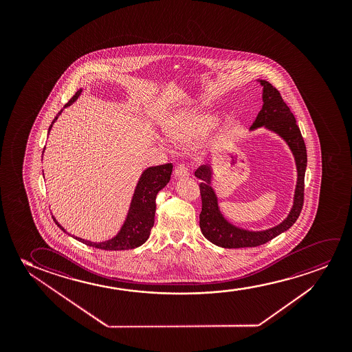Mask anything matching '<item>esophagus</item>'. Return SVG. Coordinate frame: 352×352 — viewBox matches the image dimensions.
<instances>
[{
	"instance_id": "obj_1",
	"label": "esophagus",
	"mask_w": 352,
	"mask_h": 352,
	"mask_svg": "<svg viewBox=\"0 0 352 352\" xmlns=\"http://www.w3.org/2000/svg\"><path fill=\"white\" fill-rule=\"evenodd\" d=\"M188 174H190V170H188V164H180L174 169V175L177 178H185V177H188Z\"/></svg>"
}]
</instances>
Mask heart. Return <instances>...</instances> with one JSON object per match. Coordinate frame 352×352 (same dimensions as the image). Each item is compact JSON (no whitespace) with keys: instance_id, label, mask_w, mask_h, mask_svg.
I'll return each mask as SVG.
<instances>
[{"instance_id":"obj_1","label":"heart","mask_w":352,"mask_h":352,"mask_svg":"<svg viewBox=\"0 0 352 352\" xmlns=\"http://www.w3.org/2000/svg\"><path fill=\"white\" fill-rule=\"evenodd\" d=\"M207 118L193 116L188 119H175L164 125L166 133L179 142H191L197 140L207 129Z\"/></svg>"}]
</instances>
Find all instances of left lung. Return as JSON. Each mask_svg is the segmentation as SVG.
Here are the masks:
<instances>
[{
    "label": "left lung",
    "instance_id": "left-lung-1",
    "mask_svg": "<svg viewBox=\"0 0 352 352\" xmlns=\"http://www.w3.org/2000/svg\"><path fill=\"white\" fill-rule=\"evenodd\" d=\"M263 87V106L251 125V130L260 126L278 133L289 144L294 153L297 166V185L294 191V207L289 217L278 226L261 232L246 231L233 226L222 217L217 206V197L212 188V168L210 166H201L195 175L202 180L199 191L202 198V212L199 214V227L203 236L212 244L225 249L236 248H255L265 244L280 233L287 231L297 221L304 203V175L307 168V148L292 111L285 103L280 92L270 82L260 80Z\"/></svg>",
    "mask_w": 352,
    "mask_h": 352
}]
</instances>
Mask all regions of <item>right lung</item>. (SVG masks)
Listing matches in <instances>:
<instances>
[{
  "label": "right lung",
  "mask_w": 352,
  "mask_h": 352,
  "mask_svg": "<svg viewBox=\"0 0 352 352\" xmlns=\"http://www.w3.org/2000/svg\"><path fill=\"white\" fill-rule=\"evenodd\" d=\"M82 91V89H79L76 92V95L65 104V108L71 106L73 102L80 96ZM61 111L54 118L52 125L49 126V131L52 130L54 122L58 120ZM172 169H173L172 164H160V166L145 169L140 177V182L137 184L126 221L121 227L120 232L114 238L102 243L85 241L78 236L74 238L87 245L94 246L101 250H129L144 244L146 239L149 238L151 228L154 226L156 196L160 190H162L170 180ZM53 219L55 223L63 232H66L65 228L55 220V217Z\"/></svg>",
  "instance_id": "right-lung-1"
}]
</instances>
